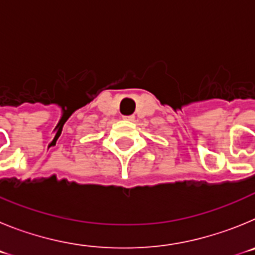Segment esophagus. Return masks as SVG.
Listing matches in <instances>:
<instances>
[{
  "label": "esophagus",
  "mask_w": 255,
  "mask_h": 255,
  "mask_svg": "<svg viewBox=\"0 0 255 255\" xmlns=\"http://www.w3.org/2000/svg\"><path fill=\"white\" fill-rule=\"evenodd\" d=\"M124 120H126V121H134L135 120V116H134V115H131V116H124Z\"/></svg>",
  "instance_id": "1"
}]
</instances>
